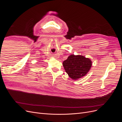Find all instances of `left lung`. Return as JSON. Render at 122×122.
<instances>
[{"instance_id": "obj_1", "label": "left lung", "mask_w": 122, "mask_h": 122, "mask_svg": "<svg viewBox=\"0 0 122 122\" xmlns=\"http://www.w3.org/2000/svg\"><path fill=\"white\" fill-rule=\"evenodd\" d=\"M65 71L73 79L77 80L86 75L92 65L90 59L83 55H70L62 62Z\"/></svg>"}]
</instances>
